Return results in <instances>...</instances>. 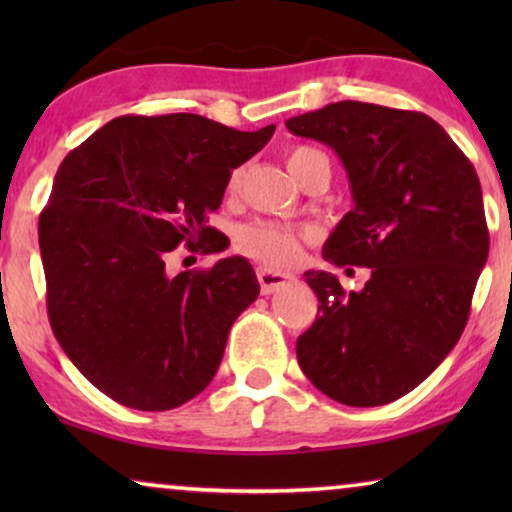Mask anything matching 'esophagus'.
Masks as SVG:
<instances>
[{
    "instance_id": "esophagus-1",
    "label": "esophagus",
    "mask_w": 512,
    "mask_h": 512,
    "mask_svg": "<svg viewBox=\"0 0 512 512\" xmlns=\"http://www.w3.org/2000/svg\"><path fill=\"white\" fill-rule=\"evenodd\" d=\"M289 282H293V275L289 272H275V270H258V284H261V291L268 296V293H275L286 286Z\"/></svg>"
}]
</instances>
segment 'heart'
Listing matches in <instances>:
<instances>
[{
  "mask_svg": "<svg viewBox=\"0 0 512 512\" xmlns=\"http://www.w3.org/2000/svg\"><path fill=\"white\" fill-rule=\"evenodd\" d=\"M312 149L307 146H298L289 153V170H293L300 163V158L307 156ZM244 170L237 167L228 179V191H237L242 184ZM307 230L286 226V223L277 221H251L237 228L235 233V247L247 254L254 261L268 265V268H289L298 261L300 244L307 240Z\"/></svg>",
  "mask_w": 512,
  "mask_h": 512,
  "instance_id": "obj_1",
  "label": "heart"
}]
</instances>
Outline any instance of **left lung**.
Segmentation results:
<instances>
[{
    "mask_svg": "<svg viewBox=\"0 0 512 512\" xmlns=\"http://www.w3.org/2000/svg\"><path fill=\"white\" fill-rule=\"evenodd\" d=\"M338 153L354 207L324 244V261L370 268L361 291L305 272L317 321L298 363L333 401L373 408L422 384L464 333L489 254L480 179L440 125L419 111L333 102L286 121Z\"/></svg>",
    "mask_w": 512,
    "mask_h": 512,
    "instance_id": "8db88e82",
    "label": "left lung"
}]
</instances>
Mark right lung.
<instances>
[{"label": "right lung", "instance_id": "obj_1", "mask_svg": "<svg viewBox=\"0 0 512 512\" xmlns=\"http://www.w3.org/2000/svg\"><path fill=\"white\" fill-rule=\"evenodd\" d=\"M275 132L198 114L118 116L69 151L39 216L48 321L90 384L172 410L212 382L235 319L258 298L242 256L170 275V251H221L207 216L235 167Z\"/></svg>", "mask_w": 512, "mask_h": 512}]
</instances>
